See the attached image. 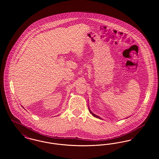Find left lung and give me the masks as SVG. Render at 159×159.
<instances>
[{
  "label": "left lung",
  "mask_w": 159,
  "mask_h": 159,
  "mask_svg": "<svg viewBox=\"0 0 159 159\" xmlns=\"http://www.w3.org/2000/svg\"><path fill=\"white\" fill-rule=\"evenodd\" d=\"M89 112L91 113L92 114V116H94V117H96V118H99V119H100V120H102V118H101V117H99V116H98L97 115H96V114H93V112H92V111H91V110H90V109L89 108ZM129 117H127L126 118H129Z\"/></svg>",
  "instance_id": "1"
}]
</instances>
